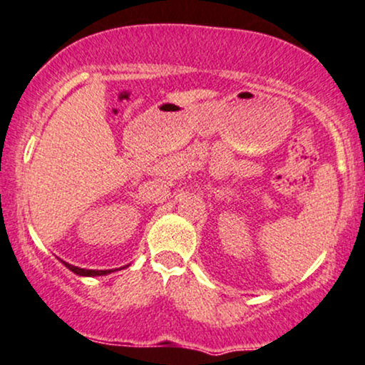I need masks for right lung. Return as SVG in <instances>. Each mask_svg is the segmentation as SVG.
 <instances>
[{"instance_id": "1", "label": "right lung", "mask_w": 365, "mask_h": 365, "mask_svg": "<svg viewBox=\"0 0 365 365\" xmlns=\"http://www.w3.org/2000/svg\"><path fill=\"white\" fill-rule=\"evenodd\" d=\"M63 264L66 268H70L73 273H76V275H80V277H98V275H107V273H110V269H109V272H107V269H83V268L73 267V264L64 263V261H63Z\"/></svg>"}]
</instances>
